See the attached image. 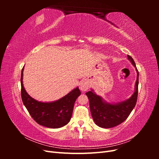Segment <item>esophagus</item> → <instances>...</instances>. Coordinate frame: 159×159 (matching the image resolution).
<instances>
[{
  "label": "esophagus",
  "mask_w": 159,
  "mask_h": 159,
  "mask_svg": "<svg viewBox=\"0 0 159 159\" xmlns=\"http://www.w3.org/2000/svg\"><path fill=\"white\" fill-rule=\"evenodd\" d=\"M89 84L88 81L85 80H84L81 81L80 84V89H81V91H82L83 92H84V91H87L89 89Z\"/></svg>",
  "instance_id": "esophagus-1"
}]
</instances>
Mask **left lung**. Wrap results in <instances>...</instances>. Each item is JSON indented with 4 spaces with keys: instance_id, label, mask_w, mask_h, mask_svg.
Wrapping results in <instances>:
<instances>
[{
    "instance_id": "obj_1",
    "label": "left lung",
    "mask_w": 159,
    "mask_h": 159,
    "mask_svg": "<svg viewBox=\"0 0 159 159\" xmlns=\"http://www.w3.org/2000/svg\"><path fill=\"white\" fill-rule=\"evenodd\" d=\"M128 59L136 68V65L132 57L127 55ZM135 85V91L129 99L117 104H110L104 102L102 98L93 92V90L86 93L89 98L91 115L95 123L102 128H111L118 125L125 121L135 107L139 85V71Z\"/></svg>"
}]
</instances>
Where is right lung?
<instances>
[{
  "label": "right lung",
  "instance_id": "obj_1",
  "mask_svg": "<svg viewBox=\"0 0 159 159\" xmlns=\"http://www.w3.org/2000/svg\"><path fill=\"white\" fill-rule=\"evenodd\" d=\"M21 72V98L22 102L34 121L48 128H60L68 124L71 117L75 100L81 94L78 88L72 90L64 98L51 103L38 102L27 93L22 83Z\"/></svg>",
  "mask_w": 159,
  "mask_h": 159
}]
</instances>
